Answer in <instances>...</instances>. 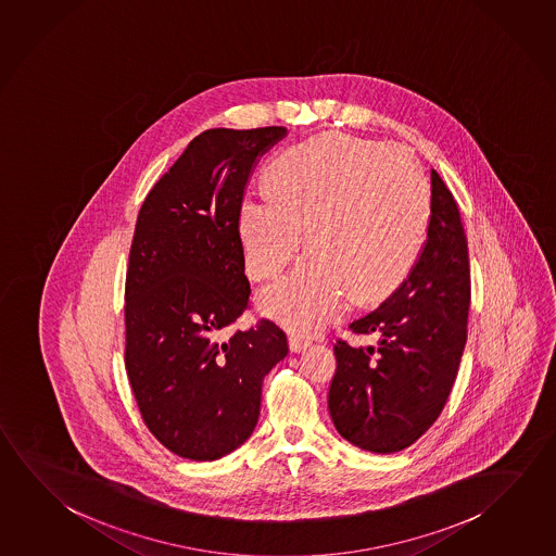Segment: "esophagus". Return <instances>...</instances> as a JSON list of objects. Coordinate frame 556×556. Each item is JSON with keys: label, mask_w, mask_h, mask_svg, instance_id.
<instances>
[{"label": "esophagus", "mask_w": 556, "mask_h": 556, "mask_svg": "<svg viewBox=\"0 0 556 556\" xmlns=\"http://www.w3.org/2000/svg\"><path fill=\"white\" fill-rule=\"evenodd\" d=\"M311 345V340L308 338H304V336H299V333H292L289 336V350L291 351H304L306 348Z\"/></svg>", "instance_id": "34e87169"}]
</instances>
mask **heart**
<instances>
[{
  "mask_svg": "<svg viewBox=\"0 0 556 556\" xmlns=\"http://www.w3.org/2000/svg\"><path fill=\"white\" fill-rule=\"evenodd\" d=\"M269 197L248 195L238 228L245 267L269 281L299 252L308 257L260 304L302 331L320 330L355 301H379L406 279L428 230L431 191L418 157L380 140L314 138L282 154Z\"/></svg>",
  "mask_w": 556,
  "mask_h": 556,
  "instance_id": "b5f03b06",
  "label": "heart"
}]
</instances>
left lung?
<instances>
[{
  "label": "left lung",
  "mask_w": 556,
  "mask_h": 556,
  "mask_svg": "<svg viewBox=\"0 0 556 556\" xmlns=\"http://www.w3.org/2000/svg\"><path fill=\"white\" fill-rule=\"evenodd\" d=\"M470 265L457 201L431 169L428 238L399 289L350 328L375 345L336 341L328 394L343 439L396 453L428 431L447 404L467 343Z\"/></svg>",
  "instance_id": "1"
}]
</instances>
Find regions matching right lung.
Masks as SVG:
<instances>
[{
	"label": "right lung",
	"instance_id": "obj_1",
	"mask_svg": "<svg viewBox=\"0 0 556 556\" xmlns=\"http://www.w3.org/2000/svg\"><path fill=\"white\" fill-rule=\"evenodd\" d=\"M285 137V127L201 132L138 213L125 367L150 433L179 457L240 447L260 418L265 375L289 351L274 321L228 333L250 299L238 228L245 186Z\"/></svg>",
	"mask_w": 556,
	"mask_h": 556
}]
</instances>
